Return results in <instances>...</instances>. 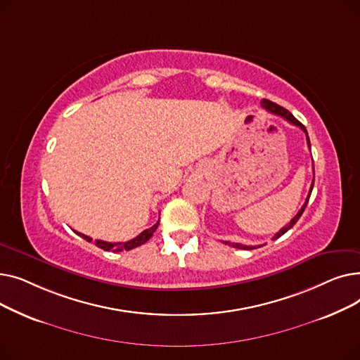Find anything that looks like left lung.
<instances>
[{"instance_id":"obj_1","label":"left lung","mask_w":360,"mask_h":360,"mask_svg":"<svg viewBox=\"0 0 360 360\" xmlns=\"http://www.w3.org/2000/svg\"><path fill=\"white\" fill-rule=\"evenodd\" d=\"M261 106L262 108H266L269 112H271V113H274V115H278V117H281V118H285L286 121H289L290 124H293V125H296V127H299L302 131L305 132L307 134V143H308V147L311 148V141H309V137H308V132H307V128L302 125L293 115L292 113L288 110V109H285V108H281V106H278L277 103H274V102H271V101H267V99H262L261 101ZM312 188H314V182L311 184V190H309V194H308V197H307V201H305V204L302 205V209L297 212V214L289 221V224H286L285 228H281L274 236H273V240L274 239H278L281 235H285L289 229H292L293 226H295V223L299 220V217L302 216V213H304V210H305V207H307V204H308V201H309V197H311V193H312ZM226 245H231V247H233V248H238V250H255V248H259V247H262V245H254V247H251V245H242V243H232V242H228L226 240L224 242Z\"/></svg>"}]
</instances>
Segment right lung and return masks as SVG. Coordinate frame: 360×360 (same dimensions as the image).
I'll list each match as a JSON object with an SVG mask.
<instances>
[{
    "label": "right lung",
    "instance_id": "add662e5",
    "mask_svg": "<svg viewBox=\"0 0 360 360\" xmlns=\"http://www.w3.org/2000/svg\"><path fill=\"white\" fill-rule=\"evenodd\" d=\"M159 220H160V219H159ZM158 226H159V221L155 223L153 226H151V228L143 231V232H141L140 235H137L136 238H132V239H129V240H127V242H106V240L96 239V240H94V245H96V247H99V248H102L103 251H112V252L134 250V248L140 247V245L146 243L151 236H153V233H155L156 229H158ZM74 232H75V231H74ZM75 233L83 236L87 242H91V238H90V236L82 235V233H79V232H75Z\"/></svg>",
    "mask_w": 360,
    "mask_h": 360
}]
</instances>
